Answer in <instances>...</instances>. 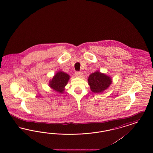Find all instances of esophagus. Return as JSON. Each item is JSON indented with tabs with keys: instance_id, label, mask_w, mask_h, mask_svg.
<instances>
[{
	"instance_id": "1",
	"label": "esophagus",
	"mask_w": 153,
	"mask_h": 153,
	"mask_svg": "<svg viewBox=\"0 0 153 153\" xmlns=\"http://www.w3.org/2000/svg\"><path fill=\"white\" fill-rule=\"evenodd\" d=\"M74 75H75V76L77 77L81 78V77H82V76H83V73H82V72H76L75 73Z\"/></svg>"
}]
</instances>
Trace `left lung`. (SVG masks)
I'll list each match as a JSON object with an SVG mask.
<instances>
[{
    "label": "left lung",
    "mask_w": 153,
    "mask_h": 153,
    "mask_svg": "<svg viewBox=\"0 0 153 153\" xmlns=\"http://www.w3.org/2000/svg\"><path fill=\"white\" fill-rule=\"evenodd\" d=\"M88 81L92 92L102 93L110 86L112 79L111 76L97 71L88 76Z\"/></svg>",
    "instance_id": "8db88e82"
}]
</instances>
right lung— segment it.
<instances>
[{
	"instance_id": "obj_1",
	"label": "right lung",
	"mask_w": 153,
	"mask_h": 153,
	"mask_svg": "<svg viewBox=\"0 0 153 153\" xmlns=\"http://www.w3.org/2000/svg\"><path fill=\"white\" fill-rule=\"evenodd\" d=\"M70 76L68 74L59 71L56 73L53 77L49 81V86L53 90L63 94L65 90V86L68 83Z\"/></svg>"
}]
</instances>
